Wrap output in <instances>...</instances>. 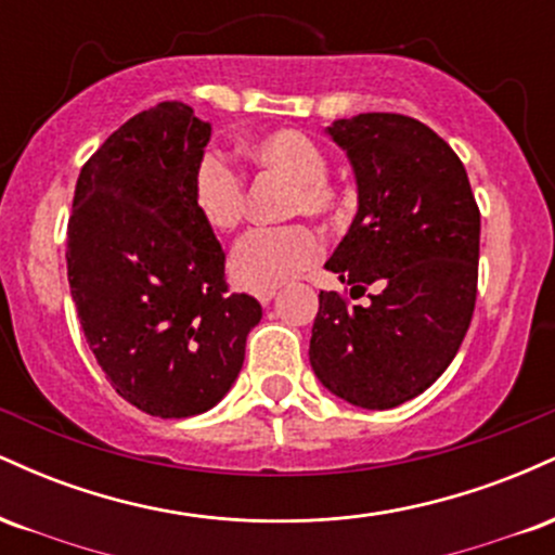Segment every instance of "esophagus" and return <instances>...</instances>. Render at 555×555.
I'll use <instances>...</instances> for the list:
<instances>
[{"instance_id":"34e87169","label":"esophagus","mask_w":555,"mask_h":555,"mask_svg":"<svg viewBox=\"0 0 555 555\" xmlns=\"http://www.w3.org/2000/svg\"><path fill=\"white\" fill-rule=\"evenodd\" d=\"M256 297H258V302H260V305H269V302H271V299H273V297H276V292H273V289H271V292H258V295H256Z\"/></svg>"}]
</instances>
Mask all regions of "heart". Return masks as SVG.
Returning <instances> with one entry per match:
<instances>
[{"instance_id":"1","label":"heart","mask_w":555,"mask_h":555,"mask_svg":"<svg viewBox=\"0 0 555 555\" xmlns=\"http://www.w3.org/2000/svg\"><path fill=\"white\" fill-rule=\"evenodd\" d=\"M247 156L260 171L289 182L284 216L334 219L344 195L328 180L326 151L299 130H273L247 143ZM193 206L214 232H232L245 214V182L221 154H206L193 175ZM321 242L305 224L256 229L234 245L229 276L250 292H271L297 279L318 260Z\"/></svg>"}]
</instances>
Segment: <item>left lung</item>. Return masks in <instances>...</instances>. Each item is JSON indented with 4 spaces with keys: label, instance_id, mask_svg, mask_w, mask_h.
Instances as JSON below:
<instances>
[{
    "label": "left lung",
    "instance_id": "8db88e82",
    "mask_svg": "<svg viewBox=\"0 0 555 555\" xmlns=\"http://www.w3.org/2000/svg\"><path fill=\"white\" fill-rule=\"evenodd\" d=\"M326 132L358 182V214L326 269L354 284L349 295H375L365 308L318 295L310 365L349 404L391 410L460 352L477 297L480 211L460 156L428 125L371 112Z\"/></svg>",
    "mask_w": 555,
    "mask_h": 555
}]
</instances>
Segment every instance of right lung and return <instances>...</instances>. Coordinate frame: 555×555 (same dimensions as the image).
<instances>
[{"label": "right lung", "mask_w": 555, "mask_h": 555, "mask_svg": "<svg viewBox=\"0 0 555 555\" xmlns=\"http://www.w3.org/2000/svg\"><path fill=\"white\" fill-rule=\"evenodd\" d=\"M211 125L164 101L112 132L80 169L67 279L114 391L154 417L211 410L237 380L258 299L227 295L224 250L193 206Z\"/></svg>", "instance_id": "right-lung-1"}]
</instances>
